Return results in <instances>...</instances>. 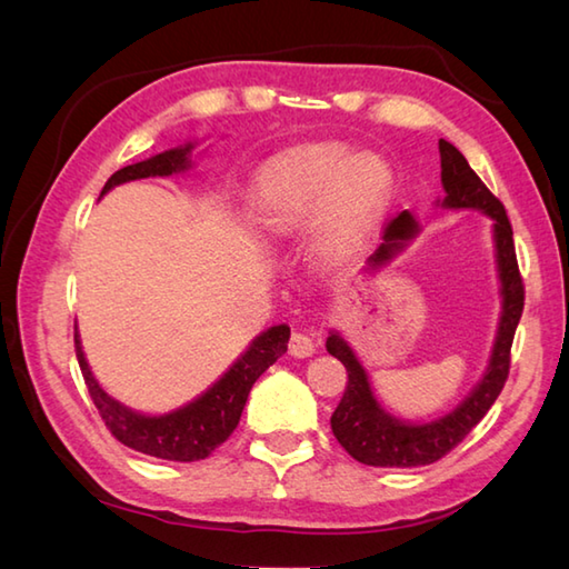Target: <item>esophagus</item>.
Wrapping results in <instances>:
<instances>
[{"mask_svg":"<svg viewBox=\"0 0 569 569\" xmlns=\"http://www.w3.org/2000/svg\"><path fill=\"white\" fill-rule=\"evenodd\" d=\"M316 347H318V342L312 335L293 332L291 345H288V352H291V357H296V359H306V357L316 355Z\"/></svg>","mask_w":569,"mask_h":569,"instance_id":"obj_1","label":"esophagus"}]
</instances>
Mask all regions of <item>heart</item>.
<instances>
[{
  "instance_id": "b5f03b06",
  "label": "heart",
  "mask_w": 569,
  "mask_h": 569,
  "mask_svg": "<svg viewBox=\"0 0 569 569\" xmlns=\"http://www.w3.org/2000/svg\"><path fill=\"white\" fill-rule=\"evenodd\" d=\"M391 188L383 161L355 153L340 143H322L263 178L257 196L259 224L271 234H288L330 208L320 229V247L337 251L349 244L379 210Z\"/></svg>"
}]
</instances>
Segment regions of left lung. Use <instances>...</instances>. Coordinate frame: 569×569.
Here are the masks:
<instances>
[{
	"label": "left lung",
	"mask_w": 569,
	"mask_h": 569,
	"mask_svg": "<svg viewBox=\"0 0 569 569\" xmlns=\"http://www.w3.org/2000/svg\"><path fill=\"white\" fill-rule=\"evenodd\" d=\"M440 166H442V188H445V208H469L487 212L493 220V241H497V261L501 278L503 310L493 342V352L489 359V369L485 379L471 391L452 413L438 420L401 422L386 413L367 379L365 367L359 365L352 349L337 332H330L328 352L337 357L347 369V391L340 406L335 408L330 418L337 442L352 455L357 462L371 467H420L438 462L450 450L462 442L469 430L487 416V410L497 401L511 369V345L523 312V278L518 271L513 229L503 202L481 183V178L471 171L467 159L459 153L450 141L440 139ZM418 232V224L410 212L396 214L383 229V244L373 253L371 261L381 263L391 259V253L401 249Z\"/></svg>",
	"instance_id": "obj_1"
}]
</instances>
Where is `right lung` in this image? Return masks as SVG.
<instances>
[{
	"label": "right lung",
	"instance_id": "add662e5",
	"mask_svg": "<svg viewBox=\"0 0 569 569\" xmlns=\"http://www.w3.org/2000/svg\"><path fill=\"white\" fill-rule=\"evenodd\" d=\"M190 149L192 143H188L183 149L163 151L159 156H151L147 161L119 168V171L104 183L102 196L114 186L127 183V180L173 176L178 171H186L190 166ZM288 340H291V328H288V325H276V328L261 332L212 389L204 391L198 401H192L166 416L134 413V410H129L119 401H114L112 396H107L102 391V386L94 381L88 361H84L78 328L76 355L92 403L98 406L107 430H110L119 442L143 455L171 459V462H198V459L212 455L217 447L234 432L253 381H257L278 357L286 355Z\"/></svg>",
	"mask_w": 569,
	"mask_h": 569
}]
</instances>
